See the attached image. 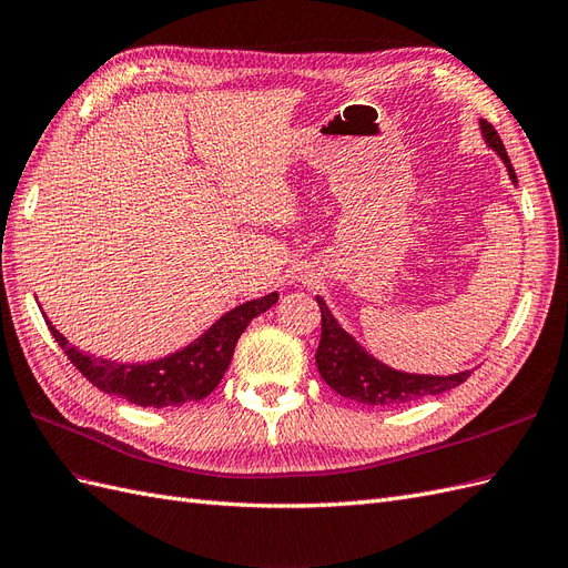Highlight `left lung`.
Wrapping results in <instances>:
<instances>
[{
  "label": "left lung",
  "mask_w": 568,
  "mask_h": 568,
  "mask_svg": "<svg viewBox=\"0 0 568 568\" xmlns=\"http://www.w3.org/2000/svg\"><path fill=\"white\" fill-rule=\"evenodd\" d=\"M478 125L485 144L505 161L511 183H516L514 166L497 131L485 119H480ZM316 302L321 310V343L316 349V366L321 378L337 395L368 404V407H399V404L452 390V387L462 385L471 376V371H459V374L452 376H428L407 374V371L387 366L339 326L323 297H316Z\"/></svg>",
  "instance_id": "1"
}]
</instances>
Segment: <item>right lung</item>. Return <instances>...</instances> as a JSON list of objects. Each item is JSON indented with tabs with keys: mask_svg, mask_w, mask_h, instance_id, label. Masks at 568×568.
Listing matches in <instances>:
<instances>
[{
	"mask_svg": "<svg viewBox=\"0 0 568 568\" xmlns=\"http://www.w3.org/2000/svg\"><path fill=\"white\" fill-rule=\"evenodd\" d=\"M278 302V293H268L258 300L237 304L235 310L225 312L212 323L200 337H194L183 349L171 352L154 362L119 364L85 354L63 337L52 321L44 316L59 347L67 352L71 364L83 374L94 387L106 395L123 397L138 407H181L187 402H200L214 393L223 374L229 371L237 337L245 333L250 321Z\"/></svg>",
	"mask_w": 568,
	"mask_h": 568,
	"instance_id": "add662e5",
	"label": "right lung"
}]
</instances>
